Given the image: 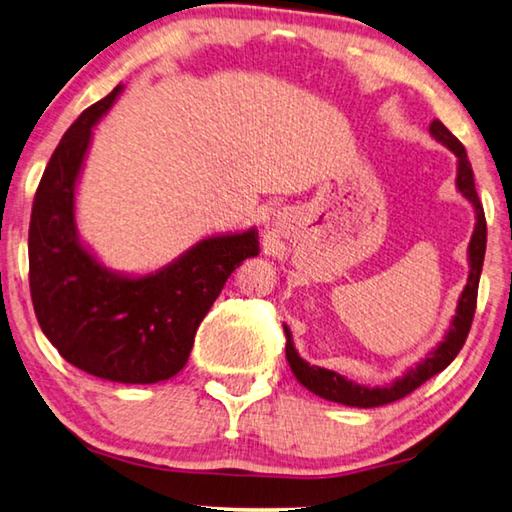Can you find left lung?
<instances>
[{
	"label": "left lung",
	"instance_id": "left-lung-1",
	"mask_svg": "<svg viewBox=\"0 0 512 512\" xmlns=\"http://www.w3.org/2000/svg\"><path fill=\"white\" fill-rule=\"evenodd\" d=\"M431 133L433 138H438L458 156V179L456 186L463 195L472 201L474 211H476V229L472 242H469V279L467 286L460 295L458 301V311L454 322H451V329L447 333L445 342H440V347L433 351V354L404 374V379H399L390 385V388H365V385H358L354 381H347L345 376L335 374L331 370H324V367H315L308 365L304 358H299V354L292 347V335L286 326V358L295 372L297 381L301 385H306L308 390L315 392L329 401H338V404L345 406H358V408H374V406H383L390 404V401L404 399L410 392L420 388L422 383H426L438 372L445 370V367L458 356V351L463 349L469 329H472V320H474V311H476V295H479V279H481V270H483V258H485V240H488V224H485V213H483V204L479 195H476L474 188V174H472V165H469L467 152L454 133H451L445 124L440 120L431 122Z\"/></svg>",
	"mask_w": 512,
	"mask_h": 512
}]
</instances>
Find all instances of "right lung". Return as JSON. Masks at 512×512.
Instances as JSON below:
<instances>
[{"mask_svg": "<svg viewBox=\"0 0 512 512\" xmlns=\"http://www.w3.org/2000/svg\"><path fill=\"white\" fill-rule=\"evenodd\" d=\"M117 92L86 108L49 158L31 208L29 288L40 329L67 363L106 381L158 383L188 363L201 320L258 240L254 229L201 240L140 279L111 274L79 245L74 186Z\"/></svg>", "mask_w": 512, "mask_h": 512, "instance_id": "obj_1", "label": "right lung"}]
</instances>
